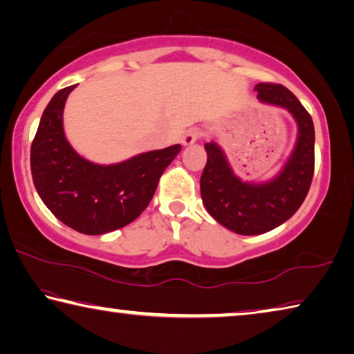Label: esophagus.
Here are the masks:
<instances>
[{"instance_id":"1","label":"esophagus","mask_w":354,"mask_h":354,"mask_svg":"<svg viewBox=\"0 0 354 354\" xmlns=\"http://www.w3.org/2000/svg\"><path fill=\"white\" fill-rule=\"evenodd\" d=\"M198 137H200V131L198 129H189L187 133H185L184 136H183V145L184 147H189V145H192V143H195L196 140H198Z\"/></svg>"}]
</instances>
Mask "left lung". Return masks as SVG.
<instances>
[{
    "label": "left lung",
    "instance_id": "left-lung-1",
    "mask_svg": "<svg viewBox=\"0 0 354 354\" xmlns=\"http://www.w3.org/2000/svg\"><path fill=\"white\" fill-rule=\"evenodd\" d=\"M261 103L287 109L295 118L298 133L287 162L277 176L247 183L234 175L226 156L214 140L205 143L207 162L200 189L205 207L227 230L242 236L272 231L289 220L306 198L314 175V123L309 112L289 88L281 84H256Z\"/></svg>",
    "mask_w": 354,
    "mask_h": 354
}]
</instances>
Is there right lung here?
I'll list each match as a JSON object with an SVG mask.
<instances>
[{
	"instance_id": "obj_1",
	"label": "right lung",
	"mask_w": 354,
	"mask_h": 354,
	"mask_svg": "<svg viewBox=\"0 0 354 354\" xmlns=\"http://www.w3.org/2000/svg\"><path fill=\"white\" fill-rule=\"evenodd\" d=\"M73 88L59 91L41 113L31 145L32 181L56 218L82 234L100 236L127 226L145 211L181 145L111 165L84 159L64 133V107Z\"/></svg>"
}]
</instances>
